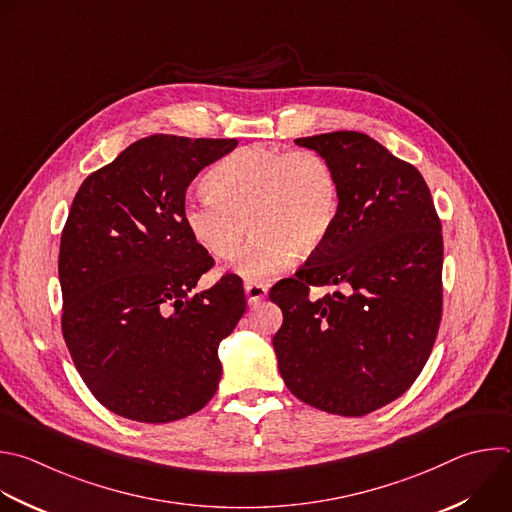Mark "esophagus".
Masks as SVG:
<instances>
[{"mask_svg":"<svg viewBox=\"0 0 512 512\" xmlns=\"http://www.w3.org/2000/svg\"><path fill=\"white\" fill-rule=\"evenodd\" d=\"M245 295L249 303H257L267 295V285L261 281H245Z\"/></svg>","mask_w":512,"mask_h":512,"instance_id":"esophagus-1","label":"esophagus"}]
</instances>
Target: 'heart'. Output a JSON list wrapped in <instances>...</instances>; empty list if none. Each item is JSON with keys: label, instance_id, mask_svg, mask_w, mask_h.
<instances>
[{"label": "heart", "instance_id": "heart-1", "mask_svg": "<svg viewBox=\"0 0 512 512\" xmlns=\"http://www.w3.org/2000/svg\"><path fill=\"white\" fill-rule=\"evenodd\" d=\"M207 189L183 201L189 235L211 257L233 259L249 221L255 237L237 271L255 279L285 271L295 251H317L339 213L335 168L313 148H239L211 168Z\"/></svg>", "mask_w": 512, "mask_h": 512}]
</instances>
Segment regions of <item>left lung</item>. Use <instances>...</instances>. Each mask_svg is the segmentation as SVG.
Returning a JSON list of instances; mask_svg holds the SVG:
<instances>
[{
	"instance_id": "1",
	"label": "left lung",
	"mask_w": 512,
	"mask_h": 512,
	"mask_svg": "<svg viewBox=\"0 0 512 512\" xmlns=\"http://www.w3.org/2000/svg\"><path fill=\"white\" fill-rule=\"evenodd\" d=\"M321 152L339 181L325 243L269 297L273 335L293 396L339 416H366L420 376L442 319V223L420 170L368 134L337 130L295 140ZM344 292L310 299V287Z\"/></svg>"
}]
</instances>
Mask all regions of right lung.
<instances>
[{
	"label": "right lung",
	"instance_id": "1",
	"mask_svg": "<svg viewBox=\"0 0 512 512\" xmlns=\"http://www.w3.org/2000/svg\"><path fill=\"white\" fill-rule=\"evenodd\" d=\"M235 138L152 134L80 185L62 231V335L92 396L110 412L164 424L217 392V348L247 309L225 273L195 291L215 259L189 235L183 201Z\"/></svg>",
	"mask_w": 512,
	"mask_h": 512
}]
</instances>
